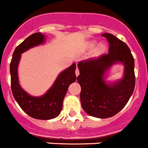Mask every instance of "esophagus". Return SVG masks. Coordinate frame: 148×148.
I'll list each match as a JSON object with an SVG mask.
<instances>
[{"label":"esophagus","mask_w":148,"mask_h":148,"mask_svg":"<svg viewBox=\"0 0 148 148\" xmlns=\"http://www.w3.org/2000/svg\"><path fill=\"white\" fill-rule=\"evenodd\" d=\"M79 74H80V73H79V70L78 69V67L76 68V70H75V75H76L77 77L79 75Z\"/></svg>","instance_id":"obj_1"}]
</instances>
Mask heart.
I'll return each mask as SVG.
<instances>
[{
  "label": "heart",
  "instance_id": "heart-1",
  "mask_svg": "<svg viewBox=\"0 0 148 148\" xmlns=\"http://www.w3.org/2000/svg\"><path fill=\"white\" fill-rule=\"evenodd\" d=\"M95 41L90 42V44H89V47L92 48L93 47H95ZM104 49H105V47H104V44H100V45H99L97 48V53H102Z\"/></svg>",
  "mask_w": 148,
  "mask_h": 148
}]
</instances>
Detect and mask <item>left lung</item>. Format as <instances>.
<instances>
[{"label":"left lung","instance_id":"obj_1","mask_svg":"<svg viewBox=\"0 0 148 148\" xmlns=\"http://www.w3.org/2000/svg\"><path fill=\"white\" fill-rule=\"evenodd\" d=\"M101 35L109 43L108 54L80 61L77 80L82 87L80 99L84 110L93 117L106 119L117 114L126 105L134 90L136 78L134 58L127 45L112 34ZM119 62L124 66L123 77L108 82L106 72Z\"/></svg>","mask_w":148,"mask_h":148}]
</instances>
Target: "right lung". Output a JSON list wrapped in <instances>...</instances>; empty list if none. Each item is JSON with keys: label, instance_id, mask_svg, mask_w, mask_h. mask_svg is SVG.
Returning <instances> with one entry per match:
<instances>
[{"label": "right lung", "instance_id": "1", "mask_svg": "<svg viewBox=\"0 0 148 148\" xmlns=\"http://www.w3.org/2000/svg\"><path fill=\"white\" fill-rule=\"evenodd\" d=\"M45 39V35L40 32H36L29 36L15 49L10 63L11 88L13 96L26 113L32 118L42 120L52 119L59 116L68 87L76 80L75 73L76 65L73 64L60 73L52 87L41 96L30 95L21 88L18 73L21 54L34 47L43 44Z\"/></svg>", "mask_w": 148, "mask_h": 148}]
</instances>
